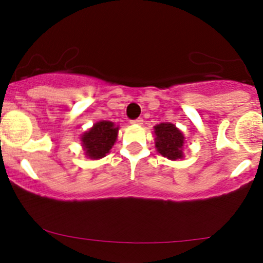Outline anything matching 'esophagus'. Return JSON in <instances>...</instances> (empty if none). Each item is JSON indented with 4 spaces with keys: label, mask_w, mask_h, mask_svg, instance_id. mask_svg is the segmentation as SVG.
<instances>
[{
    "label": "esophagus",
    "mask_w": 263,
    "mask_h": 263,
    "mask_svg": "<svg viewBox=\"0 0 263 263\" xmlns=\"http://www.w3.org/2000/svg\"><path fill=\"white\" fill-rule=\"evenodd\" d=\"M131 123H132V125H136V126H141V125H143V120L136 119V120H134V121H131Z\"/></svg>",
    "instance_id": "34e87169"
}]
</instances>
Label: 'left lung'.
I'll use <instances>...</instances> for the list:
<instances>
[{"instance_id": "left-lung-1", "label": "left lung", "mask_w": 263, "mask_h": 263, "mask_svg": "<svg viewBox=\"0 0 263 263\" xmlns=\"http://www.w3.org/2000/svg\"><path fill=\"white\" fill-rule=\"evenodd\" d=\"M157 152L171 161L184 158L185 137L174 123L162 122L153 127Z\"/></svg>"}]
</instances>
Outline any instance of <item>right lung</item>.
I'll return each instance as SVG.
<instances>
[{
    "label": "right lung",
    "mask_w": 263,
    "mask_h": 263,
    "mask_svg": "<svg viewBox=\"0 0 263 263\" xmlns=\"http://www.w3.org/2000/svg\"><path fill=\"white\" fill-rule=\"evenodd\" d=\"M119 129L120 126L106 120L93 123L92 127L80 136L81 147L86 158L98 161L110 153L117 140Z\"/></svg>",
    "instance_id": "right-lung-1"
}]
</instances>
